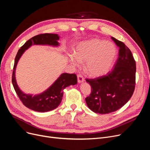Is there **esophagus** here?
I'll return each instance as SVG.
<instances>
[{
  "mask_svg": "<svg viewBox=\"0 0 150 150\" xmlns=\"http://www.w3.org/2000/svg\"><path fill=\"white\" fill-rule=\"evenodd\" d=\"M77 80H78V83H83L84 81V79L81 74L77 75Z\"/></svg>",
  "mask_w": 150,
  "mask_h": 150,
  "instance_id": "34e87169",
  "label": "esophagus"
}]
</instances>
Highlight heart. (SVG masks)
<instances>
[{
	"label": "heart",
	"instance_id": "1",
	"mask_svg": "<svg viewBox=\"0 0 150 150\" xmlns=\"http://www.w3.org/2000/svg\"><path fill=\"white\" fill-rule=\"evenodd\" d=\"M117 56V48L112 42L99 38L84 41L77 45L74 54L68 59L75 66L86 62L85 70L91 76L98 77L107 74L112 67Z\"/></svg>",
	"mask_w": 150,
	"mask_h": 150
}]
</instances>
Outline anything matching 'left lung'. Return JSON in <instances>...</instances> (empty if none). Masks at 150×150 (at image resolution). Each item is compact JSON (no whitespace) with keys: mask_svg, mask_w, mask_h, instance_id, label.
Returning a JSON list of instances; mask_svg holds the SVG:
<instances>
[{"mask_svg":"<svg viewBox=\"0 0 150 150\" xmlns=\"http://www.w3.org/2000/svg\"><path fill=\"white\" fill-rule=\"evenodd\" d=\"M119 47V55L114 67L107 75L86 79L91 93L85 99L88 107L96 113L116 111L129 100L135 84L136 64L131 50L123 42L112 37Z\"/></svg>","mask_w":150,"mask_h":150,"instance_id":"left-lung-1","label":"left lung"}]
</instances>
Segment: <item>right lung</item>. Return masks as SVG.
<instances>
[{"label": "right lung", "instance_id": "add662e5", "mask_svg": "<svg viewBox=\"0 0 150 150\" xmlns=\"http://www.w3.org/2000/svg\"><path fill=\"white\" fill-rule=\"evenodd\" d=\"M59 36L56 34H43L37 35L28 40L18 51L15 59L13 71L12 74L13 86L24 105L35 112H47L56 108L61 103L64 89L70 85L77 83V77L75 74L67 73L62 74L58 79L44 92L33 96L23 93L19 89L15 76L17 64L25 51L32 45H49L52 47H59Z\"/></svg>", "mask_w": 150, "mask_h": 150}]
</instances>
